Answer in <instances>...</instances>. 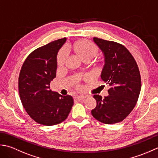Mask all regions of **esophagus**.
I'll list each match as a JSON object with an SVG mask.
<instances>
[{"mask_svg": "<svg viewBox=\"0 0 158 158\" xmlns=\"http://www.w3.org/2000/svg\"><path fill=\"white\" fill-rule=\"evenodd\" d=\"M86 98V96L85 95H77L76 97V99L77 100L80 101V100H83V99H85Z\"/></svg>", "mask_w": 158, "mask_h": 158, "instance_id": "esophagus-1", "label": "esophagus"}]
</instances>
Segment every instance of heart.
<instances>
[{"mask_svg":"<svg viewBox=\"0 0 158 158\" xmlns=\"http://www.w3.org/2000/svg\"><path fill=\"white\" fill-rule=\"evenodd\" d=\"M73 48L82 59L86 57H90L92 59L98 51L97 47L89 41H81L77 42L73 45ZM67 56V49L63 48V50H60L59 55H58V64H59V65H63L65 62Z\"/></svg>","mask_w":158,"mask_h":158,"instance_id":"b5f03b06","label":"heart"}]
</instances>
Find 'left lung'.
Segmentation results:
<instances>
[{"instance_id": "8db88e82", "label": "left lung", "mask_w": 158, "mask_h": 158, "mask_svg": "<svg viewBox=\"0 0 158 158\" xmlns=\"http://www.w3.org/2000/svg\"><path fill=\"white\" fill-rule=\"evenodd\" d=\"M93 40L104 54L101 78L110 88L104 98L93 95L97 106L91 114L103 123H117L125 119L136 104L141 89L139 69L133 56L123 45L97 37Z\"/></svg>"}]
</instances>
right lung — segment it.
Listing matches in <instances>:
<instances>
[{"label":"right lung","instance_id":"obj_1","mask_svg":"<svg viewBox=\"0 0 158 158\" xmlns=\"http://www.w3.org/2000/svg\"><path fill=\"white\" fill-rule=\"evenodd\" d=\"M67 38L52 41L31 52L22 65L18 80L22 104L37 123L50 126L68 117L73 99L50 90L56 75L57 54Z\"/></svg>","mask_w":158,"mask_h":158}]
</instances>
